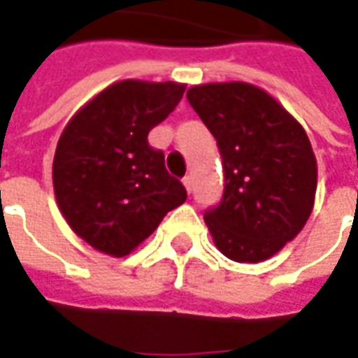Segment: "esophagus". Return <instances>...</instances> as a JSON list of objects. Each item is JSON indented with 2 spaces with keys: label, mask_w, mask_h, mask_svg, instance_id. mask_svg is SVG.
<instances>
[{
  "label": "esophagus",
  "mask_w": 358,
  "mask_h": 358,
  "mask_svg": "<svg viewBox=\"0 0 358 358\" xmlns=\"http://www.w3.org/2000/svg\"><path fill=\"white\" fill-rule=\"evenodd\" d=\"M184 186H186V192H188V194L194 192V182H192L190 176H186V178H184Z\"/></svg>",
  "instance_id": "34e87169"
}]
</instances>
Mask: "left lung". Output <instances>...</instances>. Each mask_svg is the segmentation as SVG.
<instances>
[{"label": "left lung", "mask_w": 358, "mask_h": 358, "mask_svg": "<svg viewBox=\"0 0 358 358\" xmlns=\"http://www.w3.org/2000/svg\"><path fill=\"white\" fill-rule=\"evenodd\" d=\"M186 96L222 155L224 196L203 214L214 243L240 264L269 259L313 210L317 160L307 132L250 83L198 85Z\"/></svg>", "instance_id": "obj_1"}]
</instances>
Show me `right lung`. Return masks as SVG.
Here are the masks:
<instances>
[{"label":"right lung","instance_id":"add662e5","mask_svg":"<svg viewBox=\"0 0 358 358\" xmlns=\"http://www.w3.org/2000/svg\"><path fill=\"white\" fill-rule=\"evenodd\" d=\"M184 91L172 80H118L67 122L53 158V188L71 229L94 250L127 255L186 202L164 152L148 144V132Z\"/></svg>","mask_w":358,"mask_h":358}]
</instances>
